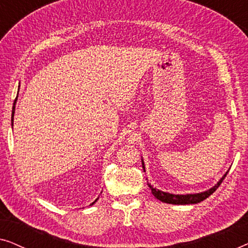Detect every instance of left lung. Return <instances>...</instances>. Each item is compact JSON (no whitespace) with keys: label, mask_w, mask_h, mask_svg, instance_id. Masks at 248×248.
<instances>
[{"label":"left lung","mask_w":248,"mask_h":248,"mask_svg":"<svg viewBox=\"0 0 248 248\" xmlns=\"http://www.w3.org/2000/svg\"><path fill=\"white\" fill-rule=\"evenodd\" d=\"M141 160H142V168H143V170L145 171L143 159H141ZM227 174H228V171H226V174L223 175L222 177L219 179V182L217 183L215 186H212L211 188L206 189V191L200 192V193H193V194H172V193L164 192V191H160V189L154 187L150 183H148V186L150 187L151 193L154 194L155 198L158 199L159 201H161L164 203H169V204H196V203L202 202L203 200L209 198V196L219 187V185L221 184V182L223 181V178L226 177Z\"/></svg>","instance_id":"1"}]
</instances>
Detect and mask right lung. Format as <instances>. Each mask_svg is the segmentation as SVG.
<instances>
[{"mask_svg":"<svg viewBox=\"0 0 248 248\" xmlns=\"http://www.w3.org/2000/svg\"><path fill=\"white\" fill-rule=\"evenodd\" d=\"M16 98L15 103H13V107H12V116H11V123H12V128H13V118H15V110H16ZM97 200H98V199H96V200H94V202H96V201H97ZM94 202H93V203H91V204H90V205H93Z\"/></svg>","mask_w":248,"mask_h":248,"instance_id":"1","label":"right lung"}]
</instances>
